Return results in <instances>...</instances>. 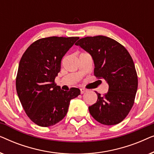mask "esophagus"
I'll use <instances>...</instances> for the list:
<instances>
[{
  "instance_id": "1",
  "label": "esophagus",
  "mask_w": 154,
  "mask_h": 154,
  "mask_svg": "<svg viewBox=\"0 0 154 154\" xmlns=\"http://www.w3.org/2000/svg\"><path fill=\"white\" fill-rule=\"evenodd\" d=\"M87 92V90L83 89V88H81V94H83L84 92Z\"/></svg>"
}]
</instances>
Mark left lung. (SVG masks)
I'll use <instances>...</instances> for the list:
<instances>
[{"mask_svg":"<svg viewBox=\"0 0 154 154\" xmlns=\"http://www.w3.org/2000/svg\"><path fill=\"white\" fill-rule=\"evenodd\" d=\"M75 45L92 56L94 75L109 84V91L104 96L96 92L97 101L89 106L90 114L103 125L121 123L133 106L138 86L130 53L119 42L104 35L83 38Z\"/></svg>","mask_w":154,"mask_h":154,"instance_id":"obj_1","label":"left lung"}]
</instances>
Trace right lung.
Instances as JSON below:
<instances>
[{
	"label": "right lung",
	"mask_w": 154,
	"mask_h": 154,
	"mask_svg": "<svg viewBox=\"0 0 154 154\" xmlns=\"http://www.w3.org/2000/svg\"><path fill=\"white\" fill-rule=\"evenodd\" d=\"M79 37L43 38L33 42L21 58L16 90L29 119L41 127L55 125L64 119L70 101L81 94L79 88L61 90L54 79L61 61Z\"/></svg>",
	"instance_id": "right-lung-1"
}]
</instances>
